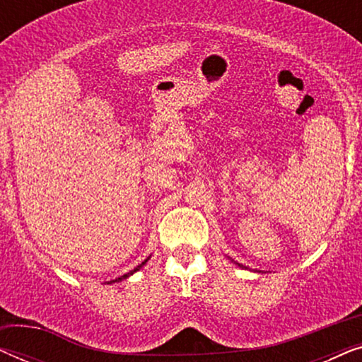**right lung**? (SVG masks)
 Returning <instances> with one entry per match:
<instances>
[{"instance_id": "add662e5", "label": "right lung", "mask_w": 362, "mask_h": 362, "mask_svg": "<svg viewBox=\"0 0 362 362\" xmlns=\"http://www.w3.org/2000/svg\"><path fill=\"white\" fill-rule=\"evenodd\" d=\"M141 265H145V262H143V264H141ZM141 265H138V267H136V269H135V270H132V272H128V274H125V275H123V276H120V279H117V280H122V279H127V276H128V275H132V274H135V272H136V270H140V269H141ZM117 280H113V281H117Z\"/></svg>"}]
</instances>
